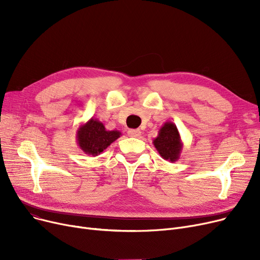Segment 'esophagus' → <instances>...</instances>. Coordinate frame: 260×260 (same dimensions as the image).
Listing matches in <instances>:
<instances>
[{"label": "esophagus", "mask_w": 260, "mask_h": 260, "mask_svg": "<svg viewBox=\"0 0 260 260\" xmlns=\"http://www.w3.org/2000/svg\"><path fill=\"white\" fill-rule=\"evenodd\" d=\"M127 134H128L129 137L137 138V137H139V136L141 135V131H140V129H129V131L127 132Z\"/></svg>", "instance_id": "1"}]
</instances>
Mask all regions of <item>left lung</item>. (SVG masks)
I'll use <instances>...</instances> for the list:
<instances>
[{
  "label": "left lung",
  "instance_id": "obj_1",
  "mask_svg": "<svg viewBox=\"0 0 260 260\" xmlns=\"http://www.w3.org/2000/svg\"><path fill=\"white\" fill-rule=\"evenodd\" d=\"M159 155L168 161L175 162L179 159L183 143L180 138V134L176 124L171 121H167L158 132V136L153 140Z\"/></svg>",
  "mask_w": 260,
  "mask_h": 260
}]
</instances>
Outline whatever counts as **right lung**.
I'll list each match as a JSON object with an SVG mask.
<instances>
[{
    "mask_svg": "<svg viewBox=\"0 0 260 260\" xmlns=\"http://www.w3.org/2000/svg\"><path fill=\"white\" fill-rule=\"evenodd\" d=\"M121 132L107 131L98 119L90 118L77 131L76 140L81 151L89 156H98L114 141L120 138Z\"/></svg>",
    "mask_w": 260,
    "mask_h": 260,
    "instance_id": "obj_1",
    "label": "right lung"
}]
</instances>
